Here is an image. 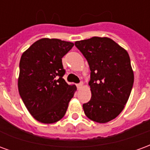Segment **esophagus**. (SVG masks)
Wrapping results in <instances>:
<instances>
[{
	"instance_id": "34e87169",
	"label": "esophagus",
	"mask_w": 150,
	"mask_h": 150,
	"mask_svg": "<svg viewBox=\"0 0 150 150\" xmlns=\"http://www.w3.org/2000/svg\"><path fill=\"white\" fill-rule=\"evenodd\" d=\"M76 86H77V88L78 89H79V88H82V86H83V83H78V84H76Z\"/></svg>"
}]
</instances>
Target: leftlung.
<instances>
[{"label":"left lung","mask_w":150,"mask_h":150,"mask_svg":"<svg viewBox=\"0 0 150 150\" xmlns=\"http://www.w3.org/2000/svg\"><path fill=\"white\" fill-rule=\"evenodd\" d=\"M75 46L91 71V98L83 104L88 118L107 123L122 112L132 91L134 75L128 52L108 38L77 41Z\"/></svg>","instance_id":"1"}]
</instances>
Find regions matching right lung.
Masks as SVG:
<instances>
[{
  "label": "right lung",
  "instance_id": "obj_1",
  "mask_svg": "<svg viewBox=\"0 0 150 150\" xmlns=\"http://www.w3.org/2000/svg\"><path fill=\"white\" fill-rule=\"evenodd\" d=\"M74 43L42 38L30 46L19 63L18 91L21 100L38 121L52 124L66 114L76 87L62 79V58Z\"/></svg>",
  "mask_w": 150,
  "mask_h": 150
}]
</instances>
